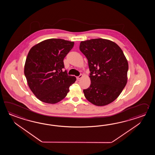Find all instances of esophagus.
Wrapping results in <instances>:
<instances>
[{
	"label": "esophagus",
	"instance_id": "obj_1",
	"mask_svg": "<svg viewBox=\"0 0 155 155\" xmlns=\"http://www.w3.org/2000/svg\"><path fill=\"white\" fill-rule=\"evenodd\" d=\"M82 77H83V75H82V74H81L80 75H79V76H78L76 78H77L78 80H79V79H81Z\"/></svg>",
	"mask_w": 155,
	"mask_h": 155
}]
</instances>
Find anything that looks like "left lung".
<instances>
[{
	"label": "left lung",
	"instance_id": "1",
	"mask_svg": "<svg viewBox=\"0 0 155 155\" xmlns=\"http://www.w3.org/2000/svg\"><path fill=\"white\" fill-rule=\"evenodd\" d=\"M80 50L88 60L91 84L83 90L89 102L107 105L117 99L127 81L129 65L121 49L109 40L81 41Z\"/></svg>",
	"mask_w": 155,
	"mask_h": 155
}]
</instances>
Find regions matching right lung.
Returning <instances> with one entry per match:
<instances>
[{"instance_id":"obj_1","label":"right lung","mask_w":155,"mask_h":155,"mask_svg":"<svg viewBox=\"0 0 155 155\" xmlns=\"http://www.w3.org/2000/svg\"><path fill=\"white\" fill-rule=\"evenodd\" d=\"M74 42L61 39L45 40L30 50L24 66L28 86L42 102L56 104L64 99L75 76L68 75L64 59L72 49Z\"/></svg>"}]
</instances>
